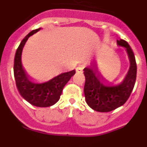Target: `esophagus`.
Returning a JSON list of instances; mask_svg holds the SVG:
<instances>
[{
    "label": "esophagus",
    "instance_id": "esophagus-1",
    "mask_svg": "<svg viewBox=\"0 0 147 147\" xmlns=\"http://www.w3.org/2000/svg\"><path fill=\"white\" fill-rule=\"evenodd\" d=\"M76 73H79V74H82L83 73V69L82 67H77L76 69Z\"/></svg>",
    "mask_w": 147,
    "mask_h": 147
}]
</instances>
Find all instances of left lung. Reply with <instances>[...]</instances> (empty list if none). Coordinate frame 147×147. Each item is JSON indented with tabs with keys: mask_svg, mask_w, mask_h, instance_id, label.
I'll use <instances>...</instances> for the list:
<instances>
[{
	"mask_svg": "<svg viewBox=\"0 0 147 147\" xmlns=\"http://www.w3.org/2000/svg\"><path fill=\"white\" fill-rule=\"evenodd\" d=\"M117 43L125 48L130 61L129 71L121 83L119 85L105 83L94 65L84 69V93L86 102L90 107L98 112H110L122 106L129 98L136 83L137 65L133 51L125 40H117Z\"/></svg>",
	"mask_w": 147,
	"mask_h": 147,
	"instance_id": "obj_1",
	"label": "left lung"
}]
</instances>
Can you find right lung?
Wrapping results in <instances>:
<instances>
[{"label": "right lung", "mask_w": 147, "mask_h": 147, "mask_svg": "<svg viewBox=\"0 0 147 147\" xmlns=\"http://www.w3.org/2000/svg\"><path fill=\"white\" fill-rule=\"evenodd\" d=\"M40 28L34 29L24 37L17 49L14 62V76L19 93L24 99L31 105L40 107H50L59 101L62 89L76 71L62 73L52 80L42 83H36L30 80L21 64L23 48L30 36L38 32Z\"/></svg>", "instance_id": "1"}]
</instances>
